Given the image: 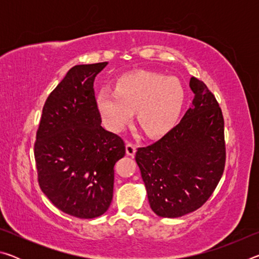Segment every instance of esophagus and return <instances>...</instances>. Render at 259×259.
Returning <instances> with one entry per match:
<instances>
[{"mask_svg": "<svg viewBox=\"0 0 259 259\" xmlns=\"http://www.w3.org/2000/svg\"><path fill=\"white\" fill-rule=\"evenodd\" d=\"M125 151H126V154H128L129 156H134L136 153V145H134V144H131V143H126Z\"/></svg>", "mask_w": 259, "mask_h": 259, "instance_id": "esophagus-1", "label": "esophagus"}]
</instances>
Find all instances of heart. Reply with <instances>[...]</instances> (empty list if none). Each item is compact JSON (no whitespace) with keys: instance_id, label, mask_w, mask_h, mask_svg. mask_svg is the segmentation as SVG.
<instances>
[{"instance_id":"1","label":"heart","mask_w":259,"mask_h":259,"mask_svg":"<svg viewBox=\"0 0 259 259\" xmlns=\"http://www.w3.org/2000/svg\"><path fill=\"white\" fill-rule=\"evenodd\" d=\"M185 91L176 77L152 72L125 74L115 90L104 88L96 102L105 126L120 133L136 111L138 123L151 137L172 128L182 111Z\"/></svg>"}]
</instances>
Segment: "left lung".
<instances>
[{
	"mask_svg": "<svg viewBox=\"0 0 259 259\" xmlns=\"http://www.w3.org/2000/svg\"><path fill=\"white\" fill-rule=\"evenodd\" d=\"M192 106L181 122L136 152L148 202L157 216L177 218L205 203L225 166L224 119L207 85L191 77Z\"/></svg>",
	"mask_w": 259,
	"mask_h": 259,
	"instance_id": "1",
	"label": "left lung"
}]
</instances>
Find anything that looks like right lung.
<instances>
[{"label":"right lung","instance_id":"right-lung-1","mask_svg":"<svg viewBox=\"0 0 259 259\" xmlns=\"http://www.w3.org/2000/svg\"><path fill=\"white\" fill-rule=\"evenodd\" d=\"M107 61L76 65L43 106L34 146L38 184L55 207L91 219L113 199L114 165L125 154L123 140L105 130L94 82Z\"/></svg>","mask_w":259,"mask_h":259}]
</instances>
